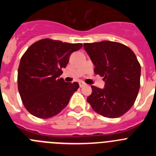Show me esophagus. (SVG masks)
I'll return each mask as SVG.
<instances>
[{
  "mask_svg": "<svg viewBox=\"0 0 156 156\" xmlns=\"http://www.w3.org/2000/svg\"><path fill=\"white\" fill-rule=\"evenodd\" d=\"M79 83H80V87H83L86 86V83H85L84 82H83V81H80Z\"/></svg>",
  "mask_w": 156,
  "mask_h": 156,
  "instance_id": "esophagus-1",
  "label": "esophagus"
}]
</instances>
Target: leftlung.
<instances>
[{"instance_id": "8db88e82", "label": "left lung", "mask_w": 156, "mask_h": 156, "mask_svg": "<svg viewBox=\"0 0 156 156\" xmlns=\"http://www.w3.org/2000/svg\"><path fill=\"white\" fill-rule=\"evenodd\" d=\"M83 48L94 66V73L104 77L105 83L102 89L91 86L87 102L102 116H121L133 106L140 89L137 57L130 48L113 41L84 44Z\"/></svg>"}]
</instances>
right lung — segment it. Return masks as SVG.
Returning a JSON list of instances; mask_svg holds the SVG:
<instances>
[{
	"mask_svg": "<svg viewBox=\"0 0 156 156\" xmlns=\"http://www.w3.org/2000/svg\"><path fill=\"white\" fill-rule=\"evenodd\" d=\"M82 44L43 39L25 52L18 70V88L25 108L32 115L48 119L66 108L79 88L77 82L66 83L60 76L71 54Z\"/></svg>",
	"mask_w": 156,
	"mask_h": 156,
	"instance_id": "add662e5",
	"label": "right lung"
}]
</instances>
